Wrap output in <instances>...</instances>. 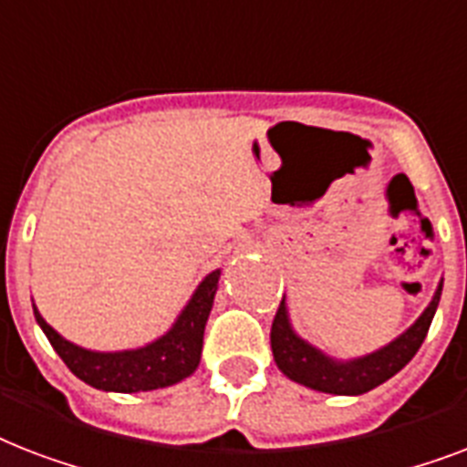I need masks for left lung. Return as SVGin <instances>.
<instances>
[{
    "label": "left lung",
    "mask_w": 467,
    "mask_h": 467,
    "mask_svg": "<svg viewBox=\"0 0 467 467\" xmlns=\"http://www.w3.org/2000/svg\"><path fill=\"white\" fill-rule=\"evenodd\" d=\"M439 300H441V285H439V291H436L427 310L421 312V317L402 337L390 341L388 347H383L376 354L347 363L327 358L325 354H319L317 348H312L300 337H296V332L288 325L285 303L281 300L274 325H271V348H274L276 366L291 380L307 385L312 390L332 392V395H363V392L385 383L388 378H392L412 361V356L420 351L421 341L427 337Z\"/></svg>",
    "instance_id": "left-lung-1"
}]
</instances>
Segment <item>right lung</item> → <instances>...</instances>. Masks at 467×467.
Wrapping results in <instances>:
<instances>
[{"label": "right lung", "instance_id": "right-lung-1", "mask_svg": "<svg viewBox=\"0 0 467 467\" xmlns=\"http://www.w3.org/2000/svg\"><path fill=\"white\" fill-rule=\"evenodd\" d=\"M218 278L220 271L208 274L203 284L198 285V291L193 293L189 306L183 307L174 327L161 339L135 351H119V354L87 351L62 339L60 334L40 317L36 306H33V315L65 366L91 388L111 392L157 390V388L179 383L198 368L205 322H208L213 298L218 291Z\"/></svg>", "mask_w": 467, "mask_h": 467}]
</instances>
